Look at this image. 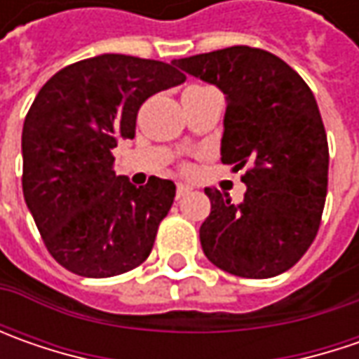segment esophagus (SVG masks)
<instances>
[{
    "label": "esophagus",
    "instance_id": "34e87169",
    "mask_svg": "<svg viewBox=\"0 0 359 359\" xmlns=\"http://www.w3.org/2000/svg\"><path fill=\"white\" fill-rule=\"evenodd\" d=\"M189 191H191V187L187 186V184H182V182H180V184L175 186V194H177V200H180V198H184V196H187Z\"/></svg>",
    "mask_w": 359,
    "mask_h": 359
}]
</instances>
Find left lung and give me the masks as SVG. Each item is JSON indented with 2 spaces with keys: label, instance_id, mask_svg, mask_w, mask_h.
<instances>
[{
  "label": "left lung",
  "instance_id": "left-lung-1",
  "mask_svg": "<svg viewBox=\"0 0 359 359\" xmlns=\"http://www.w3.org/2000/svg\"><path fill=\"white\" fill-rule=\"evenodd\" d=\"M173 63L226 93L222 161L245 170L240 205L205 187L212 212L200 228L203 254L231 276H280L316 240L327 194L330 149L313 93L296 69L259 48Z\"/></svg>",
  "mask_w": 359,
  "mask_h": 359
}]
</instances>
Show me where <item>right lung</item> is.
Here are the masks:
<instances>
[{"instance_id":"right-lung-1","label":"right lung","mask_w":359,"mask_h":359,"mask_svg":"<svg viewBox=\"0 0 359 359\" xmlns=\"http://www.w3.org/2000/svg\"><path fill=\"white\" fill-rule=\"evenodd\" d=\"M173 63L104 53L60 69L35 95L23 133V198L51 257L83 278L144 264L175 198L170 180L131 186L114 147L133 140L147 97L180 86Z\"/></svg>"}]
</instances>
